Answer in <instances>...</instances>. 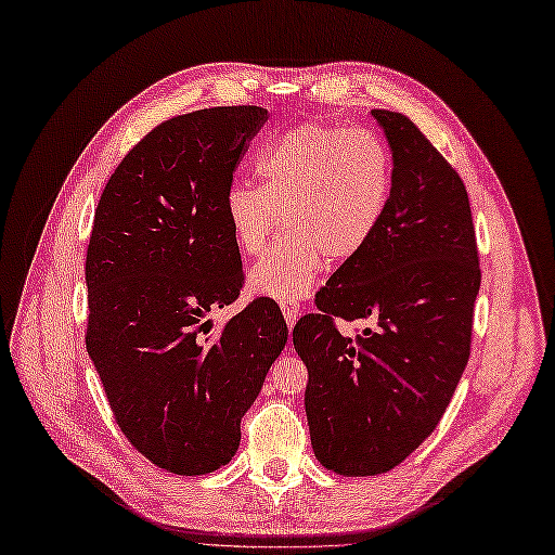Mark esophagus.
<instances>
[{
  "instance_id": "1",
  "label": "esophagus",
  "mask_w": 555,
  "mask_h": 555,
  "mask_svg": "<svg viewBox=\"0 0 555 555\" xmlns=\"http://www.w3.org/2000/svg\"><path fill=\"white\" fill-rule=\"evenodd\" d=\"M282 308V314H284V322H287L289 328H294L296 319L300 317V306L298 304H280Z\"/></svg>"
}]
</instances>
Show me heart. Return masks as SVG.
I'll return each instance as SVG.
<instances>
[{
	"label": "heart",
	"mask_w": 555,
	"mask_h": 555,
	"mask_svg": "<svg viewBox=\"0 0 555 555\" xmlns=\"http://www.w3.org/2000/svg\"><path fill=\"white\" fill-rule=\"evenodd\" d=\"M261 184L236 182L227 194V220L236 245L257 257L249 284L280 304L304 298L326 259H354L377 233L393 196V155L365 127L300 125L268 143L257 162Z\"/></svg>",
	"instance_id": "heart-1"
}]
</instances>
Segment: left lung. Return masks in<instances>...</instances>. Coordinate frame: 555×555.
Returning a JSON list of instances; mask_svg holds the SVG:
<instances>
[{
    "label": "left lung",
    "mask_w": 555,
    "mask_h": 555,
    "mask_svg": "<svg viewBox=\"0 0 555 555\" xmlns=\"http://www.w3.org/2000/svg\"><path fill=\"white\" fill-rule=\"evenodd\" d=\"M373 117L396 166L389 210L294 326L314 456L345 477L396 467L440 424L467 365L481 282L461 176L408 115ZM338 318L369 326L349 339Z\"/></svg>",
    "instance_id": "8db88e82"
}]
</instances>
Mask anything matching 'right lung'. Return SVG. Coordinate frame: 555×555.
<instances>
[{
  "label": "right lung",
  "instance_id": "add662e5",
  "mask_svg": "<svg viewBox=\"0 0 555 555\" xmlns=\"http://www.w3.org/2000/svg\"><path fill=\"white\" fill-rule=\"evenodd\" d=\"M261 106H217L157 125L117 164L86 259V345L117 426L173 475L231 461L241 418L287 343L271 298L212 331L243 289L227 194Z\"/></svg>",
  "mask_w": 555,
  "mask_h": 555
}]
</instances>
